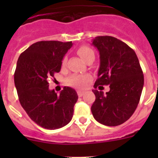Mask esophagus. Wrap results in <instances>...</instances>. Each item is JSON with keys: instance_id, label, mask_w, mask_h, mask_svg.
Masks as SVG:
<instances>
[{"instance_id": "obj_1", "label": "esophagus", "mask_w": 158, "mask_h": 158, "mask_svg": "<svg viewBox=\"0 0 158 158\" xmlns=\"http://www.w3.org/2000/svg\"><path fill=\"white\" fill-rule=\"evenodd\" d=\"M85 93V90H77V95L78 96H82Z\"/></svg>"}]
</instances>
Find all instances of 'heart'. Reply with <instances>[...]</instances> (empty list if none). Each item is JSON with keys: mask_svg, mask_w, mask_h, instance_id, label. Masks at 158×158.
I'll return each mask as SVG.
<instances>
[{"mask_svg": "<svg viewBox=\"0 0 158 158\" xmlns=\"http://www.w3.org/2000/svg\"><path fill=\"white\" fill-rule=\"evenodd\" d=\"M77 54L85 61L90 54H94V52L89 47L83 46L78 49ZM65 62H66V58H64L62 59V65H65ZM90 79H91V76L89 74H74L67 78L66 83L69 85L77 88H83L87 84V82L90 81Z\"/></svg>", "mask_w": 158, "mask_h": 158, "instance_id": "heart-1", "label": "heart"}]
</instances>
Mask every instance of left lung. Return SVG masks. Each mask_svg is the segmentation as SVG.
I'll return each instance as SVG.
<instances>
[{
	"label": "left lung",
	"instance_id": "1",
	"mask_svg": "<svg viewBox=\"0 0 158 158\" xmlns=\"http://www.w3.org/2000/svg\"><path fill=\"white\" fill-rule=\"evenodd\" d=\"M100 53L98 78L94 88L108 85L110 91L93 89L96 100L91 111L105 126L115 127L133 115L142 94L144 76L133 49L112 36H97L92 43Z\"/></svg>",
	"mask_w": 158,
	"mask_h": 158
}]
</instances>
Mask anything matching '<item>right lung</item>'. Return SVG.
Returning a JSON list of instances; mask_svg holds the SVG:
<instances>
[{
    "instance_id": "right-lung-1",
    "label": "right lung",
    "mask_w": 158,
    "mask_h": 158,
    "mask_svg": "<svg viewBox=\"0 0 158 158\" xmlns=\"http://www.w3.org/2000/svg\"><path fill=\"white\" fill-rule=\"evenodd\" d=\"M72 46V42H37L18 58L14 81L19 103L32 120L45 129L62 127L73 118L77 92L65 86L57 95L49 89L48 82L60 72L62 60Z\"/></svg>"
}]
</instances>
